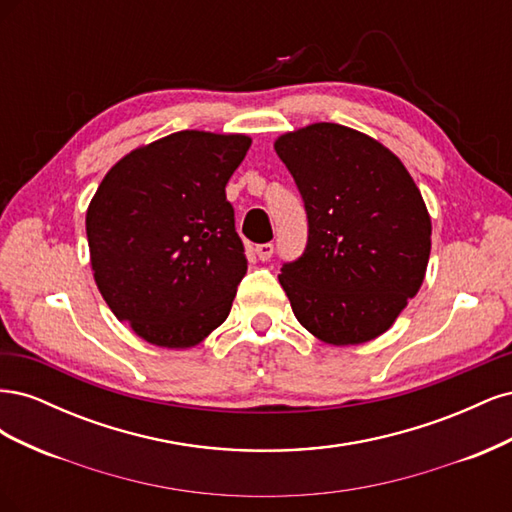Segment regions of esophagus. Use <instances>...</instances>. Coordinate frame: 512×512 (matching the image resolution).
<instances>
[{
    "label": "esophagus",
    "instance_id": "esophagus-1",
    "mask_svg": "<svg viewBox=\"0 0 512 512\" xmlns=\"http://www.w3.org/2000/svg\"><path fill=\"white\" fill-rule=\"evenodd\" d=\"M273 252H275L273 243H260V245H256V256H258L262 262L269 260V258L273 256Z\"/></svg>",
    "mask_w": 512,
    "mask_h": 512
}]
</instances>
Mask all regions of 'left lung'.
Masks as SVG:
<instances>
[{"label":"left lung","instance_id":"1","mask_svg":"<svg viewBox=\"0 0 512 512\" xmlns=\"http://www.w3.org/2000/svg\"><path fill=\"white\" fill-rule=\"evenodd\" d=\"M275 151L307 213L305 252L280 273L294 316L331 346L376 339L425 280L421 192L393 151L339 123L282 134Z\"/></svg>","mask_w":512,"mask_h":512}]
</instances>
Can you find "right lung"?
<instances>
[{
  "label": "right lung",
  "mask_w": 512,
  "mask_h": 512,
  "mask_svg": "<svg viewBox=\"0 0 512 512\" xmlns=\"http://www.w3.org/2000/svg\"><path fill=\"white\" fill-rule=\"evenodd\" d=\"M252 145L183 130L121 158L87 209L98 290L160 348H192L228 318L247 271L226 183Z\"/></svg>",
  "instance_id": "obj_1"
}]
</instances>
